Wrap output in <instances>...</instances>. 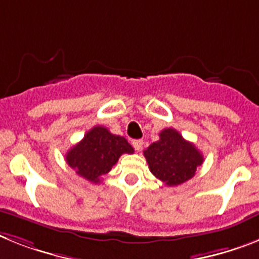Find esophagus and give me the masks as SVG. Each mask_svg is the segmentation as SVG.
I'll return each instance as SVG.
<instances>
[{"instance_id":"esophagus-1","label":"esophagus","mask_w":259,"mask_h":259,"mask_svg":"<svg viewBox=\"0 0 259 259\" xmlns=\"http://www.w3.org/2000/svg\"><path fill=\"white\" fill-rule=\"evenodd\" d=\"M133 147L137 151H141L143 147V141L142 140H134L133 141Z\"/></svg>"}]
</instances>
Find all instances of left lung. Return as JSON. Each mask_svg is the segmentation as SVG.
Instances as JSON below:
<instances>
[{
	"instance_id": "obj_1",
	"label": "left lung",
	"mask_w": 259,
	"mask_h": 259,
	"mask_svg": "<svg viewBox=\"0 0 259 259\" xmlns=\"http://www.w3.org/2000/svg\"><path fill=\"white\" fill-rule=\"evenodd\" d=\"M143 155L154 177L167 186H179L193 178L203 163V154L175 129H164L159 141L151 143Z\"/></svg>"
}]
</instances>
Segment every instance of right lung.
<instances>
[{"mask_svg":"<svg viewBox=\"0 0 259 259\" xmlns=\"http://www.w3.org/2000/svg\"><path fill=\"white\" fill-rule=\"evenodd\" d=\"M125 153L133 154L134 149L123 137L114 136L104 126H95L68 150L66 160L77 175L99 183Z\"/></svg>","mask_w":259,"mask_h":259,"instance_id":"add662e5","label":"right lung"}]
</instances>
